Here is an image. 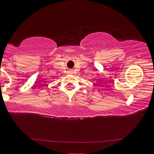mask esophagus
<instances>
[{"instance_id":"obj_1","label":"esophagus","mask_w":154,"mask_h":154,"mask_svg":"<svg viewBox=\"0 0 154 154\" xmlns=\"http://www.w3.org/2000/svg\"><path fill=\"white\" fill-rule=\"evenodd\" d=\"M70 72H72V71H70Z\"/></svg>"}]
</instances>
